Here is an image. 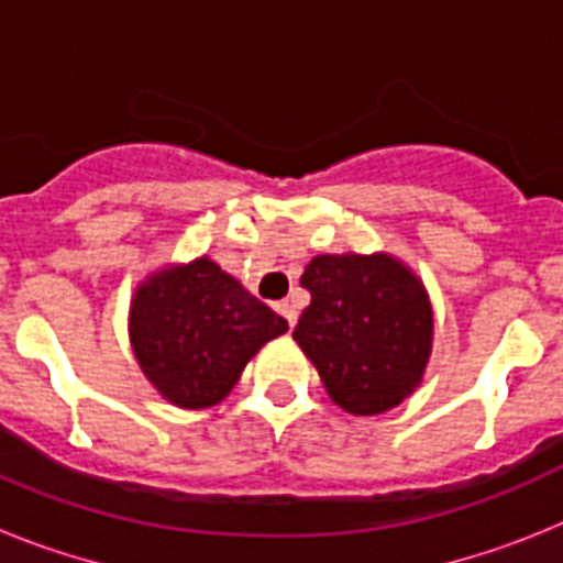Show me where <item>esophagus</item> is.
<instances>
[{"label": "esophagus", "mask_w": 563, "mask_h": 563, "mask_svg": "<svg viewBox=\"0 0 563 563\" xmlns=\"http://www.w3.org/2000/svg\"><path fill=\"white\" fill-rule=\"evenodd\" d=\"M276 310L287 318V324L296 327V321H298V310H296V305H292V301H278Z\"/></svg>", "instance_id": "obj_1"}]
</instances>
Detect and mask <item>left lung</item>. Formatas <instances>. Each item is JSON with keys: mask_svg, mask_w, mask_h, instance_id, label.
Listing matches in <instances>:
<instances>
[{"mask_svg": "<svg viewBox=\"0 0 563 563\" xmlns=\"http://www.w3.org/2000/svg\"><path fill=\"white\" fill-rule=\"evenodd\" d=\"M310 307L292 338L327 395L350 415L395 409L429 363L431 318L422 285L391 256H316L301 276Z\"/></svg>", "mask_w": 563, "mask_h": 563, "instance_id": "left-lung-1", "label": "left lung"}]
</instances>
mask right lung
Listing matches in <instances>:
<instances>
[{"instance_id": "obj_1", "label": "right lung", "mask_w": 563, "mask_h": 563, "mask_svg": "<svg viewBox=\"0 0 563 563\" xmlns=\"http://www.w3.org/2000/svg\"><path fill=\"white\" fill-rule=\"evenodd\" d=\"M287 321L211 258L152 276L132 305V346L143 375L180 409L228 397L245 363Z\"/></svg>"}]
</instances>
